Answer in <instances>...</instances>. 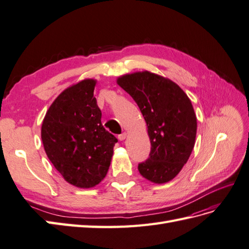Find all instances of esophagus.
Segmentation results:
<instances>
[{"mask_svg": "<svg viewBox=\"0 0 249 249\" xmlns=\"http://www.w3.org/2000/svg\"><path fill=\"white\" fill-rule=\"evenodd\" d=\"M126 138H127V134H126V132H123V134H121V135L118 136V139H119L120 141H124Z\"/></svg>", "mask_w": 249, "mask_h": 249, "instance_id": "1", "label": "esophagus"}]
</instances>
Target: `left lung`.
<instances>
[{
	"mask_svg": "<svg viewBox=\"0 0 249 249\" xmlns=\"http://www.w3.org/2000/svg\"><path fill=\"white\" fill-rule=\"evenodd\" d=\"M117 83L134 98L147 125L151 153L139 172L154 183L172 180L195 144L197 120L190 98L171 79L148 71L123 75Z\"/></svg>",
	"mask_w": 249,
	"mask_h": 249,
	"instance_id": "obj_1",
	"label": "left lung"
}]
</instances>
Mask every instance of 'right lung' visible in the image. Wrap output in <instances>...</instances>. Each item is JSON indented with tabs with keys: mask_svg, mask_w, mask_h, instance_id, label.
Masks as SVG:
<instances>
[{
	"mask_svg": "<svg viewBox=\"0 0 249 249\" xmlns=\"http://www.w3.org/2000/svg\"><path fill=\"white\" fill-rule=\"evenodd\" d=\"M95 85V79L87 78L63 90L41 126L48 158L67 182L82 189L95 187L105 178L118 142L102 125Z\"/></svg>",
	"mask_w": 249,
	"mask_h": 249,
	"instance_id": "add662e5",
	"label": "right lung"
}]
</instances>
